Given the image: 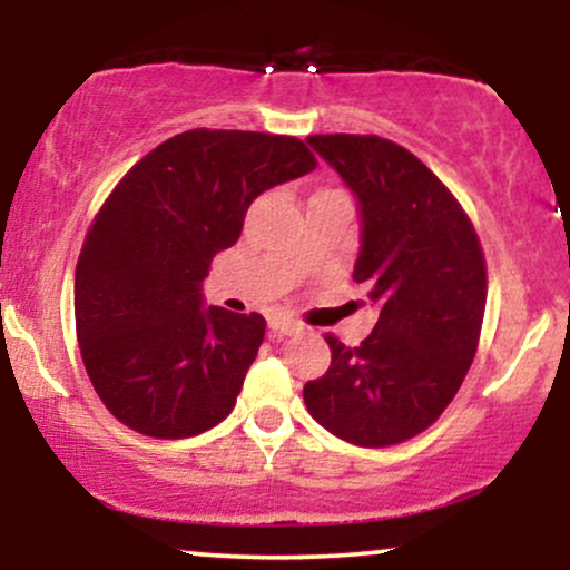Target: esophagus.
<instances>
[{
  "mask_svg": "<svg viewBox=\"0 0 570 570\" xmlns=\"http://www.w3.org/2000/svg\"><path fill=\"white\" fill-rule=\"evenodd\" d=\"M303 330L297 322H292V318H276V322H271V335L273 337H286V335H297V332Z\"/></svg>",
  "mask_w": 570,
  "mask_h": 570,
  "instance_id": "34e87169",
  "label": "esophagus"
}]
</instances>
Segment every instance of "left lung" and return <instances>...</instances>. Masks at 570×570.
<instances>
[{
	"label": "left lung",
	"instance_id": "obj_1",
	"mask_svg": "<svg viewBox=\"0 0 570 570\" xmlns=\"http://www.w3.org/2000/svg\"><path fill=\"white\" fill-rule=\"evenodd\" d=\"M307 144L343 176L362 208L353 281L381 311L362 345L326 335L332 364L305 383L313 421L358 448L426 431L453 402L480 345L488 267L472 219L426 163L375 134Z\"/></svg>",
	"mask_w": 570,
	"mask_h": 570
}]
</instances>
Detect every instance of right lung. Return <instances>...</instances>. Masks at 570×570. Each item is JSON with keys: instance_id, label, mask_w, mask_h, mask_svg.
Listing matches in <instances>:
<instances>
[{"instance_id": "right-lung-1", "label": "right lung", "mask_w": 570, "mask_h": 570, "mask_svg": "<svg viewBox=\"0 0 570 570\" xmlns=\"http://www.w3.org/2000/svg\"><path fill=\"white\" fill-rule=\"evenodd\" d=\"M313 168L294 136L193 128L117 181L85 233L75 324L90 383L122 426L185 440L230 415L267 324L203 307L200 284L252 200Z\"/></svg>"}]
</instances>
